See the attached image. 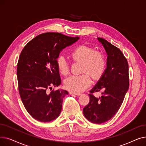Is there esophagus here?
<instances>
[{
    "mask_svg": "<svg viewBox=\"0 0 146 146\" xmlns=\"http://www.w3.org/2000/svg\"><path fill=\"white\" fill-rule=\"evenodd\" d=\"M69 94H72V95H77V96H79V95H81L80 93H76V92H70Z\"/></svg>",
    "mask_w": 146,
    "mask_h": 146,
    "instance_id": "1",
    "label": "esophagus"
}]
</instances>
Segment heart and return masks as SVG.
I'll return each mask as SVG.
<instances>
[{"label": "heart", "mask_w": 146, "mask_h": 146, "mask_svg": "<svg viewBox=\"0 0 146 146\" xmlns=\"http://www.w3.org/2000/svg\"><path fill=\"white\" fill-rule=\"evenodd\" d=\"M75 62L82 63V73L79 76H71L64 80L65 88L76 93L81 92L87 89L92 83L90 74L94 79H99L105 71L106 60L104 54L85 45L76 47L70 53ZM57 66L61 74L64 76L70 73V66L63 56L57 58ZM90 74L89 75L88 73Z\"/></svg>", "instance_id": "b5f03b06"}]
</instances>
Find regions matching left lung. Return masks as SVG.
<instances>
[{
    "instance_id": "obj_1",
    "label": "left lung",
    "mask_w": 146,
    "mask_h": 146,
    "mask_svg": "<svg viewBox=\"0 0 146 146\" xmlns=\"http://www.w3.org/2000/svg\"><path fill=\"white\" fill-rule=\"evenodd\" d=\"M108 54L107 67L96 85L90 91L89 104L83 114L89 121L102 124L111 119L123 102L129 88L128 64L122 51L102 38H98ZM104 90L103 95L96 98L94 92Z\"/></svg>"
}]
</instances>
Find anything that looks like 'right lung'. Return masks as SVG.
<instances>
[{
  "instance_id": "1",
  "label": "right lung",
  "mask_w": 146,
  "mask_h": 146,
  "mask_svg": "<svg viewBox=\"0 0 146 146\" xmlns=\"http://www.w3.org/2000/svg\"><path fill=\"white\" fill-rule=\"evenodd\" d=\"M59 33L35 36L22 50L17 64L18 89L22 102L29 115L41 122L57 118L62 108L64 90L48 89L61 84L57 58L60 51L79 40Z\"/></svg>"
}]
</instances>
